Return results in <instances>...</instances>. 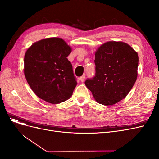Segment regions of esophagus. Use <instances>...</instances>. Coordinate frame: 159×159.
Masks as SVG:
<instances>
[{"label":"esophagus","mask_w":159,"mask_h":159,"mask_svg":"<svg viewBox=\"0 0 159 159\" xmlns=\"http://www.w3.org/2000/svg\"><path fill=\"white\" fill-rule=\"evenodd\" d=\"M85 75L84 74L83 75H81L79 79H80V80L81 81V82H84V80H85Z\"/></svg>","instance_id":"obj_1"}]
</instances>
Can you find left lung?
Returning <instances> with one entry per match:
<instances>
[{
    "label": "left lung",
    "instance_id": "obj_1",
    "mask_svg": "<svg viewBox=\"0 0 159 159\" xmlns=\"http://www.w3.org/2000/svg\"><path fill=\"white\" fill-rule=\"evenodd\" d=\"M95 57V75L85 84L98 103L114 105L126 97L135 83L137 52L127 43L109 41L98 48Z\"/></svg>",
    "mask_w": 159,
    "mask_h": 159
}]
</instances>
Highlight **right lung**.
Instances as JSON below:
<instances>
[{
  "instance_id": "add662e5",
  "label": "right lung",
  "mask_w": 159,
  "mask_h": 159,
  "mask_svg": "<svg viewBox=\"0 0 159 159\" xmlns=\"http://www.w3.org/2000/svg\"><path fill=\"white\" fill-rule=\"evenodd\" d=\"M71 48L60 38L36 42L25 56L24 72L28 85L38 98L52 104L70 98L77 85L67 57Z\"/></svg>"
}]
</instances>
